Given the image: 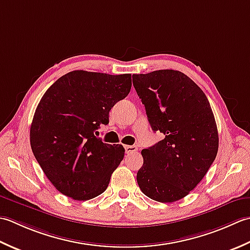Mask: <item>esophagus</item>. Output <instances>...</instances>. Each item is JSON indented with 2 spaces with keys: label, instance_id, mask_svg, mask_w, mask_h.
I'll list each match as a JSON object with an SVG mask.
<instances>
[{
  "label": "esophagus",
  "instance_id": "1",
  "mask_svg": "<svg viewBox=\"0 0 250 250\" xmlns=\"http://www.w3.org/2000/svg\"><path fill=\"white\" fill-rule=\"evenodd\" d=\"M138 151V147L136 146H125V152L127 154H131L135 153V152Z\"/></svg>",
  "mask_w": 250,
  "mask_h": 250
}]
</instances>
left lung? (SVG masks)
Masks as SVG:
<instances>
[{"label": "left lung", "mask_w": 250, "mask_h": 250, "mask_svg": "<svg viewBox=\"0 0 250 250\" xmlns=\"http://www.w3.org/2000/svg\"><path fill=\"white\" fill-rule=\"evenodd\" d=\"M147 120L161 140L141 151L137 182L147 197L172 203L189 194L215 161L219 137L206 95L185 73L159 70L132 75Z\"/></svg>", "instance_id": "left-lung-1"}]
</instances>
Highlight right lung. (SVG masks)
<instances>
[{
  "label": "right lung",
  "instance_id": "add662e5",
  "mask_svg": "<svg viewBox=\"0 0 250 250\" xmlns=\"http://www.w3.org/2000/svg\"><path fill=\"white\" fill-rule=\"evenodd\" d=\"M131 88V74L75 70L61 76L37 106L30 128L33 154L48 180L75 201L100 195L124 157L122 145L104 144L101 124Z\"/></svg>",
  "mask_w": 250,
  "mask_h": 250
}]
</instances>
